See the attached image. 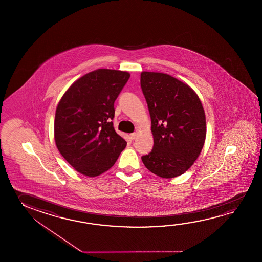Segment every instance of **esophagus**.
<instances>
[{
	"instance_id": "34e87169",
	"label": "esophagus",
	"mask_w": 262,
	"mask_h": 262,
	"mask_svg": "<svg viewBox=\"0 0 262 262\" xmlns=\"http://www.w3.org/2000/svg\"><path fill=\"white\" fill-rule=\"evenodd\" d=\"M136 137H137V133H133L129 134V138H130L132 140H134Z\"/></svg>"
}]
</instances>
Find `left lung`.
Returning a JSON list of instances; mask_svg holds the SVG:
<instances>
[{"mask_svg":"<svg viewBox=\"0 0 262 262\" xmlns=\"http://www.w3.org/2000/svg\"><path fill=\"white\" fill-rule=\"evenodd\" d=\"M141 86L151 120L154 147L142 156L156 176L172 178L193 165L206 134V116L196 93L185 83L156 72H142Z\"/></svg>","mask_w":262,"mask_h":262,"instance_id":"left-lung-1","label":"left lung"}]
</instances>
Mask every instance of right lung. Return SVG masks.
<instances>
[{"label": "right lung", "mask_w": 262, "mask_h": 262, "mask_svg": "<svg viewBox=\"0 0 262 262\" xmlns=\"http://www.w3.org/2000/svg\"><path fill=\"white\" fill-rule=\"evenodd\" d=\"M129 78L124 71L95 70L74 82L57 105L56 147L84 176L93 177L107 171L126 147L112 120L114 102Z\"/></svg>", "instance_id": "add662e5"}]
</instances>
